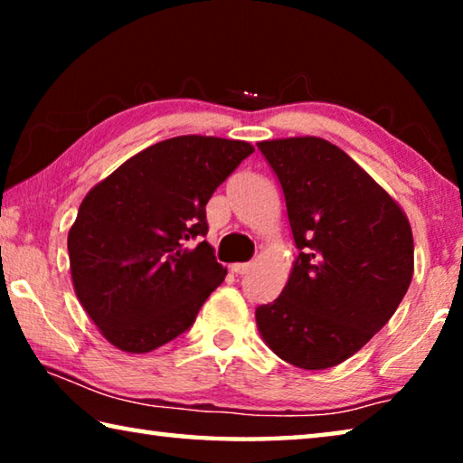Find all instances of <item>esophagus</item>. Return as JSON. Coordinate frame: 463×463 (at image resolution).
Returning a JSON list of instances; mask_svg holds the SVG:
<instances>
[{
  "label": "esophagus",
  "instance_id": "34e87169",
  "mask_svg": "<svg viewBox=\"0 0 463 463\" xmlns=\"http://www.w3.org/2000/svg\"><path fill=\"white\" fill-rule=\"evenodd\" d=\"M250 269V263H232L231 265V271L237 273V276H242V273H247Z\"/></svg>",
  "mask_w": 463,
  "mask_h": 463
}]
</instances>
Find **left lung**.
Instances as JSON below:
<instances>
[{"label": "left lung", "mask_w": 463, "mask_h": 463, "mask_svg": "<svg viewBox=\"0 0 463 463\" xmlns=\"http://www.w3.org/2000/svg\"><path fill=\"white\" fill-rule=\"evenodd\" d=\"M276 171L294 260L273 304L255 310L268 347L302 370L357 354L394 315L411 286V222L392 195L339 146L318 137L257 143Z\"/></svg>", "instance_id": "1"}]
</instances>
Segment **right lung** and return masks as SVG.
<instances>
[{"label":"right lung","mask_w":463,"mask_h":463,"mask_svg":"<svg viewBox=\"0 0 463 463\" xmlns=\"http://www.w3.org/2000/svg\"><path fill=\"white\" fill-rule=\"evenodd\" d=\"M255 148L185 135L130 156L85 195L69 229L75 294L104 339L148 354L192 326L226 269L206 241L210 195Z\"/></svg>","instance_id":"right-lung-1"}]
</instances>
